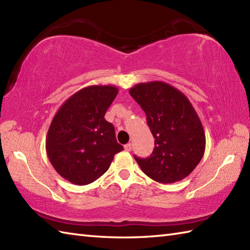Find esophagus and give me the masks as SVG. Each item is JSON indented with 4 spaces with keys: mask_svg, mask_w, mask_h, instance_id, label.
Returning <instances> with one entry per match:
<instances>
[{
    "mask_svg": "<svg viewBox=\"0 0 250 250\" xmlns=\"http://www.w3.org/2000/svg\"><path fill=\"white\" fill-rule=\"evenodd\" d=\"M131 149H132L131 143H128V144L125 145V151H131Z\"/></svg>",
    "mask_w": 250,
    "mask_h": 250,
    "instance_id": "34e87169",
    "label": "esophagus"
}]
</instances>
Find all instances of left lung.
Listing matches in <instances>:
<instances>
[{"mask_svg": "<svg viewBox=\"0 0 250 250\" xmlns=\"http://www.w3.org/2000/svg\"><path fill=\"white\" fill-rule=\"evenodd\" d=\"M130 95L141 105L155 137L150 157H134L148 177L172 184L187 177L205 151L203 125L186 95L163 82L137 83Z\"/></svg>", "mask_w": 250, "mask_h": 250, "instance_id": "left-lung-1", "label": "left lung"}]
</instances>
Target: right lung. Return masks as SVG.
<instances>
[{
	"mask_svg": "<svg viewBox=\"0 0 250 250\" xmlns=\"http://www.w3.org/2000/svg\"><path fill=\"white\" fill-rule=\"evenodd\" d=\"M118 88L89 86L61 105L46 137V151L57 173L68 182L83 186L107 171L114 156L124 150L115 128L104 116Z\"/></svg>",
	"mask_w": 250,
	"mask_h": 250,
	"instance_id": "right-lung-1",
	"label": "right lung"
}]
</instances>
